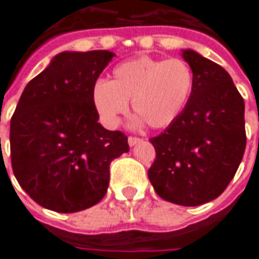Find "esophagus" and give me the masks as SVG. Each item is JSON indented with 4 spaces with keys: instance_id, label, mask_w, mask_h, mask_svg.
<instances>
[{
    "instance_id": "1",
    "label": "esophagus",
    "mask_w": 259,
    "mask_h": 259,
    "mask_svg": "<svg viewBox=\"0 0 259 259\" xmlns=\"http://www.w3.org/2000/svg\"><path fill=\"white\" fill-rule=\"evenodd\" d=\"M141 141V139H139V137H135V136H130L129 139H127V143H129L130 147L136 146V144H139Z\"/></svg>"
}]
</instances>
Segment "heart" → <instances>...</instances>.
<instances>
[{"mask_svg": "<svg viewBox=\"0 0 259 259\" xmlns=\"http://www.w3.org/2000/svg\"><path fill=\"white\" fill-rule=\"evenodd\" d=\"M193 90L194 73L186 61L143 55L116 65L111 81L97 80L91 100L108 127L118 126L132 102L135 112L140 115L135 124L147 122L152 129H162L182 115Z\"/></svg>", "mask_w": 259, "mask_h": 259, "instance_id": "b5f03b06", "label": "heart"}]
</instances>
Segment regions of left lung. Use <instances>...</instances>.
Instances as JSON below:
<instances>
[{
    "instance_id": "obj_1",
    "label": "left lung",
    "mask_w": 259,
    "mask_h": 259,
    "mask_svg": "<svg viewBox=\"0 0 259 259\" xmlns=\"http://www.w3.org/2000/svg\"><path fill=\"white\" fill-rule=\"evenodd\" d=\"M182 55L194 90L179 118L150 139L157 157L148 179L163 200L197 206L222 194L243 159L244 100L222 66L193 50Z\"/></svg>"
}]
</instances>
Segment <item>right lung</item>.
I'll return each mask as SVG.
<instances>
[{
	"label": "right lung",
	"mask_w": 259,
	"mask_h": 259,
	"mask_svg": "<svg viewBox=\"0 0 259 259\" xmlns=\"http://www.w3.org/2000/svg\"><path fill=\"white\" fill-rule=\"evenodd\" d=\"M111 51L58 54L31 79L11 119V162L38 205L70 213L102 200L109 165L129 151L127 137L98 123L91 89ZM1 140V139H0Z\"/></svg>",
	"instance_id": "add662e5"
}]
</instances>
